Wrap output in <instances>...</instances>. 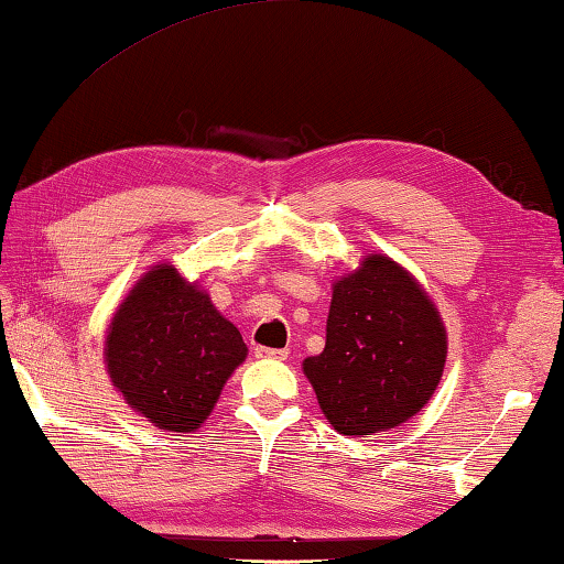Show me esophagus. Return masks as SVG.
Returning a JSON list of instances; mask_svg holds the SVG:
<instances>
[{"mask_svg":"<svg viewBox=\"0 0 564 564\" xmlns=\"http://www.w3.org/2000/svg\"><path fill=\"white\" fill-rule=\"evenodd\" d=\"M254 355L260 359H274V362H282V359H288V349H272V347H257Z\"/></svg>","mask_w":564,"mask_h":564,"instance_id":"34e87169","label":"esophagus"}]
</instances>
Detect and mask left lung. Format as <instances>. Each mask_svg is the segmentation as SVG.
Here are the masks:
<instances>
[{
	"instance_id": "obj_1",
	"label": "left lung",
	"mask_w": 564,
	"mask_h": 564,
	"mask_svg": "<svg viewBox=\"0 0 564 564\" xmlns=\"http://www.w3.org/2000/svg\"><path fill=\"white\" fill-rule=\"evenodd\" d=\"M447 327L410 270L365 254L332 284L325 349L302 362L327 422L345 437L390 432L432 400Z\"/></svg>"
}]
</instances>
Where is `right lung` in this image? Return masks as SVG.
Returning <instances> with one entry per match:
<instances>
[{"mask_svg":"<svg viewBox=\"0 0 564 564\" xmlns=\"http://www.w3.org/2000/svg\"><path fill=\"white\" fill-rule=\"evenodd\" d=\"M245 359L239 329L170 262L132 284L105 337L115 390L154 427L182 435L199 430Z\"/></svg>","mask_w":564,"mask_h":564,"instance_id":"add662e5","label":"right lung"}]
</instances>
